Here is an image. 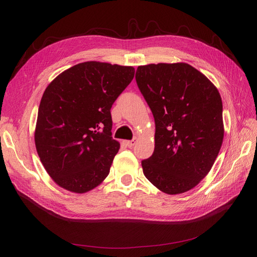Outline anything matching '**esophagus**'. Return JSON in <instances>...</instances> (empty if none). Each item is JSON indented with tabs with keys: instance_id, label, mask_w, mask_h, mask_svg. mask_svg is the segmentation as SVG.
<instances>
[{
	"instance_id": "1",
	"label": "esophagus",
	"mask_w": 257,
	"mask_h": 257,
	"mask_svg": "<svg viewBox=\"0 0 257 257\" xmlns=\"http://www.w3.org/2000/svg\"><path fill=\"white\" fill-rule=\"evenodd\" d=\"M136 143H137V139L136 138H134V139H132V141H127L125 144H126V146L127 147H133V146H135L136 145Z\"/></svg>"
}]
</instances>
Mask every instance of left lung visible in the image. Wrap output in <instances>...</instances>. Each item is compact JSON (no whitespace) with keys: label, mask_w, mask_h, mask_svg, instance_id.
Wrapping results in <instances>:
<instances>
[{"label":"left lung","mask_w":257,"mask_h":257,"mask_svg":"<svg viewBox=\"0 0 257 257\" xmlns=\"http://www.w3.org/2000/svg\"><path fill=\"white\" fill-rule=\"evenodd\" d=\"M136 82L155 122L154 152L144 175L170 195L196 186L211 169L224 137L220 93L186 63L138 66Z\"/></svg>","instance_id":"left-lung-1"}]
</instances>
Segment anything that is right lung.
<instances>
[{
    "instance_id": "add662e5",
    "label": "right lung",
    "mask_w": 257,
    "mask_h": 257,
    "mask_svg": "<svg viewBox=\"0 0 257 257\" xmlns=\"http://www.w3.org/2000/svg\"><path fill=\"white\" fill-rule=\"evenodd\" d=\"M132 66L83 62L46 88L35 146L46 172L61 188L85 193L109 174L120 144L111 137L110 109L134 78Z\"/></svg>"
}]
</instances>
